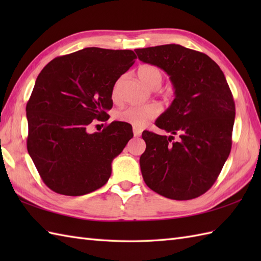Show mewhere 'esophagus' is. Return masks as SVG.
Returning <instances> with one entry per match:
<instances>
[{
	"label": "esophagus",
	"mask_w": 261,
	"mask_h": 261,
	"mask_svg": "<svg viewBox=\"0 0 261 261\" xmlns=\"http://www.w3.org/2000/svg\"><path fill=\"white\" fill-rule=\"evenodd\" d=\"M141 134H142V130L141 129H139V127H137V126H134V135H135V137H140Z\"/></svg>",
	"instance_id": "esophagus-1"
}]
</instances>
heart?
Masks as SVG:
<instances>
[{
  "instance_id": "b5f03b06",
  "label": "heart",
  "mask_w": 261,
  "mask_h": 261,
  "mask_svg": "<svg viewBox=\"0 0 261 261\" xmlns=\"http://www.w3.org/2000/svg\"><path fill=\"white\" fill-rule=\"evenodd\" d=\"M138 76L140 81L152 90H157L160 87L164 80V73L157 66L153 65H145L141 66L138 70ZM120 82L116 83L113 87L112 95L116 97L119 91ZM160 112V108L156 104H148V105H139V107H127L123 110L119 111L116 113V118L122 122L132 124L137 127L145 126L149 121L156 118Z\"/></svg>"
}]
</instances>
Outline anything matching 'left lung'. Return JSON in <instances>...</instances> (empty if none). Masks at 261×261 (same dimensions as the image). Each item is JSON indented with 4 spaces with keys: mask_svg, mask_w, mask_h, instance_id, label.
Wrapping results in <instances>:
<instances>
[{
    "mask_svg": "<svg viewBox=\"0 0 261 261\" xmlns=\"http://www.w3.org/2000/svg\"><path fill=\"white\" fill-rule=\"evenodd\" d=\"M141 62L170 76L175 98L154 122L171 135L142 132L147 186L176 201L201 196L218 179L232 146L236 105L223 71L207 55L180 45L136 49Z\"/></svg>",
    "mask_w": 261,
    "mask_h": 261,
    "instance_id": "left-lung-1",
    "label": "left lung"
}]
</instances>
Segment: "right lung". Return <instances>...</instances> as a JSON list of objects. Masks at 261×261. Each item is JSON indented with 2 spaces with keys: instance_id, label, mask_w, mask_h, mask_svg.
Returning <instances> with one entry per match:
<instances>
[{
  "instance_id": "right-lung-1",
  "label": "right lung",
  "mask_w": 261,
  "mask_h": 261,
  "mask_svg": "<svg viewBox=\"0 0 261 261\" xmlns=\"http://www.w3.org/2000/svg\"><path fill=\"white\" fill-rule=\"evenodd\" d=\"M136 58L132 50L90 47L53 59L38 75L25 108L27 148L51 191L81 196L107 184L132 126L114 121L101 132L87 130L110 118L115 82Z\"/></svg>"
}]
</instances>
